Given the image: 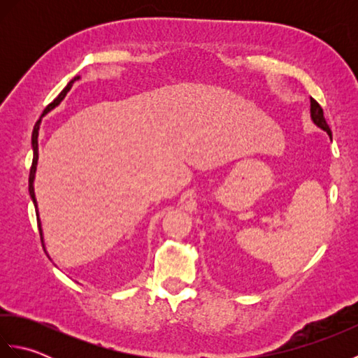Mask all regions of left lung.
Wrapping results in <instances>:
<instances>
[{"mask_svg":"<svg viewBox=\"0 0 358 358\" xmlns=\"http://www.w3.org/2000/svg\"><path fill=\"white\" fill-rule=\"evenodd\" d=\"M310 120H313V123H314L317 127H320L322 131H324L329 136H332L331 129H329L328 123H326V120H324V117H323L322 106L318 104V103L314 100V98H310Z\"/></svg>","mask_w":358,"mask_h":358,"instance_id":"obj_1","label":"left lung"}]
</instances>
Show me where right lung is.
<instances>
[{
  "instance_id": "add662e5",
  "label": "right lung",
  "mask_w": 358,
  "mask_h": 358,
  "mask_svg": "<svg viewBox=\"0 0 358 358\" xmlns=\"http://www.w3.org/2000/svg\"><path fill=\"white\" fill-rule=\"evenodd\" d=\"M80 78V75H77V77H73L69 83H67V86L62 90V94H59L55 100H53L48 108L44 109L41 118L36 121V124L34 127V132H32V149H34V159H32V167H30V175H29V194H30V199H32L34 201V206H35V210H36V220H38V229H40V235H41V241H43V248L45 250V246H44V234H43V226H41V220H40V214H38V203H36V196H35V187H34V181H35V173H36V164H38V134H40V124H41V120L44 115H48V113L50 110H53L57 108V106L62 103L64 100V96L67 95V92H69L71 87L73 86V83L77 81Z\"/></svg>"
}]
</instances>
